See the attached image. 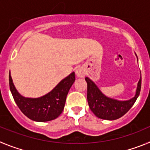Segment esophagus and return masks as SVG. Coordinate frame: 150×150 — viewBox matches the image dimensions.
Here are the masks:
<instances>
[{"instance_id": "esophagus-1", "label": "esophagus", "mask_w": 150, "mask_h": 150, "mask_svg": "<svg viewBox=\"0 0 150 150\" xmlns=\"http://www.w3.org/2000/svg\"><path fill=\"white\" fill-rule=\"evenodd\" d=\"M75 73H76L77 76L79 77V78H83L85 75V70L82 67H79L76 69Z\"/></svg>"}]
</instances>
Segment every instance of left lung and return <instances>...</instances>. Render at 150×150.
Wrapping results in <instances>:
<instances>
[{
	"instance_id": "8db88e82",
	"label": "left lung",
	"mask_w": 150,
	"mask_h": 150,
	"mask_svg": "<svg viewBox=\"0 0 150 150\" xmlns=\"http://www.w3.org/2000/svg\"><path fill=\"white\" fill-rule=\"evenodd\" d=\"M87 83V102L90 110L98 118L114 120L120 118L129 110L137 100L141 88V77L137 83L135 96L127 101H118L107 97L94 82L86 77Z\"/></svg>"
}]
</instances>
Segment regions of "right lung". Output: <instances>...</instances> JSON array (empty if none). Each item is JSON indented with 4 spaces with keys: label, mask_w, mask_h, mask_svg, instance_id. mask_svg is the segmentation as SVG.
Segmentation results:
<instances>
[{
    "label": "right lung",
    "mask_w": 150,
    "mask_h": 150,
    "mask_svg": "<svg viewBox=\"0 0 150 150\" xmlns=\"http://www.w3.org/2000/svg\"><path fill=\"white\" fill-rule=\"evenodd\" d=\"M75 80V72H72L46 95L40 98H25L18 93L15 87L10 72L9 75V88L16 105L26 117L36 122L52 120L60 115L69 90Z\"/></svg>",
    "instance_id": "add662e5"
}]
</instances>
